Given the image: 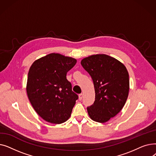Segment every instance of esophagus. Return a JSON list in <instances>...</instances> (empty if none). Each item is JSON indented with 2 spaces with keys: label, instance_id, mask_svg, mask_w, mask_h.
<instances>
[{
  "label": "esophagus",
  "instance_id": "esophagus-1",
  "mask_svg": "<svg viewBox=\"0 0 156 156\" xmlns=\"http://www.w3.org/2000/svg\"><path fill=\"white\" fill-rule=\"evenodd\" d=\"M83 94H79V95H78V97H79V100L80 101H81V99H82V98H83Z\"/></svg>",
  "mask_w": 156,
  "mask_h": 156
}]
</instances>
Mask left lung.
<instances>
[{
    "instance_id": "left-lung-1",
    "label": "left lung",
    "mask_w": 156,
    "mask_h": 156,
    "mask_svg": "<svg viewBox=\"0 0 156 156\" xmlns=\"http://www.w3.org/2000/svg\"><path fill=\"white\" fill-rule=\"evenodd\" d=\"M91 76L94 85L95 100L87 108L94 121L105 122L121 111L127 100L129 89V75L125 66L106 54H94L81 61Z\"/></svg>"
}]
</instances>
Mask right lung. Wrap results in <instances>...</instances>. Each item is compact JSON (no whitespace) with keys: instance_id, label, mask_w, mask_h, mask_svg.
Segmentation results:
<instances>
[{"instance_id":"1","label":"right lung","mask_w":156,"mask_h":156,"mask_svg":"<svg viewBox=\"0 0 156 156\" xmlns=\"http://www.w3.org/2000/svg\"><path fill=\"white\" fill-rule=\"evenodd\" d=\"M76 59L51 53L35 61L29 69L27 92L33 108L45 121L61 124L71 116L78 96L66 74Z\"/></svg>"}]
</instances>
